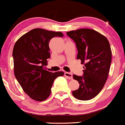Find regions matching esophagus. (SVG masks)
<instances>
[{
  "label": "esophagus",
  "instance_id": "34e87169",
  "mask_svg": "<svg viewBox=\"0 0 125 125\" xmlns=\"http://www.w3.org/2000/svg\"><path fill=\"white\" fill-rule=\"evenodd\" d=\"M64 75L66 76L67 78H68L70 80H72L73 79V77H72V74L71 73H70V72H66L64 73Z\"/></svg>",
  "mask_w": 125,
  "mask_h": 125
}]
</instances>
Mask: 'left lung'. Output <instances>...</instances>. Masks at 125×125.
<instances>
[{
  "mask_svg": "<svg viewBox=\"0 0 125 125\" xmlns=\"http://www.w3.org/2000/svg\"><path fill=\"white\" fill-rule=\"evenodd\" d=\"M67 35L75 43L77 59L85 64L83 75H73L80 86L72 94L78 100H90L100 93L107 80L112 61L110 43L104 35L91 29L71 31Z\"/></svg>",
  "mask_w": 125,
  "mask_h": 125,
  "instance_id": "8db88e82",
  "label": "left lung"
}]
</instances>
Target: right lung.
<instances>
[{
  "instance_id": "right-lung-1",
  "label": "right lung",
  "mask_w": 125,
  "mask_h": 125,
  "mask_svg": "<svg viewBox=\"0 0 125 125\" xmlns=\"http://www.w3.org/2000/svg\"><path fill=\"white\" fill-rule=\"evenodd\" d=\"M54 37H63V34L36 28L24 34L14 45L15 77L23 91L37 101L46 100L55 78L64 75L62 71L50 72L44 67L50 57L49 42Z\"/></svg>"
}]
</instances>
